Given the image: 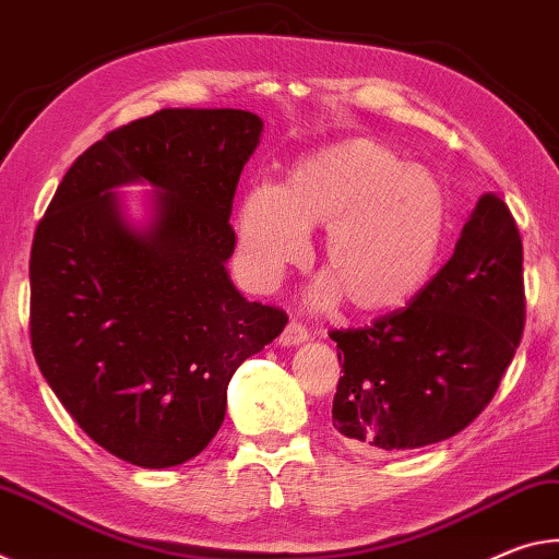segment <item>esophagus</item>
I'll return each mask as SVG.
<instances>
[{"label": "esophagus", "instance_id": "34e87169", "mask_svg": "<svg viewBox=\"0 0 559 559\" xmlns=\"http://www.w3.org/2000/svg\"><path fill=\"white\" fill-rule=\"evenodd\" d=\"M307 340H309L307 329L297 324V322H289L285 326V332H282V336H280V344L282 346H299V344H305Z\"/></svg>", "mask_w": 559, "mask_h": 559}]
</instances>
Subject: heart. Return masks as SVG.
Here are the masks:
<instances>
[{
    "mask_svg": "<svg viewBox=\"0 0 559 559\" xmlns=\"http://www.w3.org/2000/svg\"><path fill=\"white\" fill-rule=\"evenodd\" d=\"M445 225V195L431 173L406 166L371 139L319 148L280 190L254 186L237 215V254L258 289H272L305 260L307 230L326 227L322 260L332 277L312 289L319 307L346 292L359 312L396 309L424 287Z\"/></svg>",
    "mask_w": 559,
    "mask_h": 559,
    "instance_id": "heart-1",
    "label": "heart"
}]
</instances>
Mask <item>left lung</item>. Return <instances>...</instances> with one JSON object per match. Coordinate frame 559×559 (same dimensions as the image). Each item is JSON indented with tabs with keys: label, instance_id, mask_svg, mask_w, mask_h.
I'll return each mask as SVG.
<instances>
[{
	"label": "left lung",
	"instance_id": "left-lung-1",
	"mask_svg": "<svg viewBox=\"0 0 559 559\" xmlns=\"http://www.w3.org/2000/svg\"><path fill=\"white\" fill-rule=\"evenodd\" d=\"M523 326V242L508 205L486 193L453 258L408 307L329 334L344 359L336 433L359 453H404L461 433L496 396Z\"/></svg>",
	"mask_w": 559,
	"mask_h": 559
}]
</instances>
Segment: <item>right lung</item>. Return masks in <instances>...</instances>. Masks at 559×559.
I'll list each match as a JSON object with an SVG mask.
<instances>
[{"label":"right lung","instance_id":"add662e5","mask_svg":"<svg viewBox=\"0 0 559 559\" xmlns=\"http://www.w3.org/2000/svg\"><path fill=\"white\" fill-rule=\"evenodd\" d=\"M262 135L237 108H163L81 153L34 233L32 349L84 433L170 468L223 426L227 383L287 314L233 285V198ZM154 188L135 226L115 190Z\"/></svg>","mask_w":559,"mask_h":559}]
</instances>
